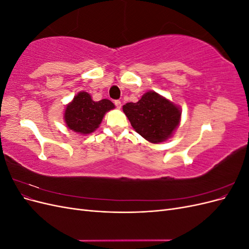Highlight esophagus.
<instances>
[{"instance_id": "34e87169", "label": "esophagus", "mask_w": 249, "mask_h": 249, "mask_svg": "<svg viewBox=\"0 0 249 249\" xmlns=\"http://www.w3.org/2000/svg\"><path fill=\"white\" fill-rule=\"evenodd\" d=\"M114 104H115V106H116V108H117V109H120V108H122V102H120V101H115V102H114Z\"/></svg>"}]
</instances>
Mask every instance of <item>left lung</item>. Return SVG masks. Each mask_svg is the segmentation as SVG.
<instances>
[{"label": "left lung", "instance_id": "left-lung-1", "mask_svg": "<svg viewBox=\"0 0 249 249\" xmlns=\"http://www.w3.org/2000/svg\"><path fill=\"white\" fill-rule=\"evenodd\" d=\"M123 110L134 130L152 143L169 138L182 114L178 106L155 91L144 93L137 103L125 104Z\"/></svg>", "mask_w": 249, "mask_h": 249}]
</instances>
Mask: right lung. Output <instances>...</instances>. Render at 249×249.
<instances>
[{"mask_svg":"<svg viewBox=\"0 0 249 249\" xmlns=\"http://www.w3.org/2000/svg\"><path fill=\"white\" fill-rule=\"evenodd\" d=\"M114 108V104L109 100L94 102L89 93L81 91L66 106L64 122L70 130L87 135L94 132L106 112Z\"/></svg>","mask_w":249,"mask_h":249,"instance_id":"obj_1","label":"right lung"}]
</instances>
